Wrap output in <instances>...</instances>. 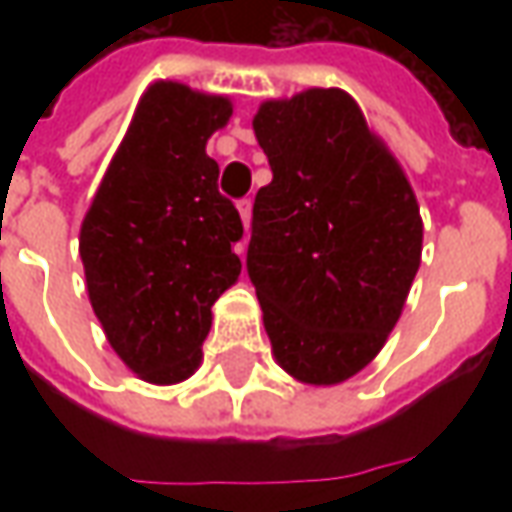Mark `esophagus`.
I'll use <instances>...</instances> for the list:
<instances>
[{"mask_svg": "<svg viewBox=\"0 0 512 512\" xmlns=\"http://www.w3.org/2000/svg\"><path fill=\"white\" fill-rule=\"evenodd\" d=\"M238 213H241L244 230H249V224H252V202H249V200L238 202Z\"/></svg>", "mask_w": 512, "mask_h": 512, "instance_id": "esophagus-1", "label": "esophagus"}]
</instances>
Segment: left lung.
Returning a JSON list of instances; mask_svg holds the SVG:
<instances>
[{"label":"left lung","instance_id":"obj_1","mask_svg":"<svg viewBox=\"0 0 512 512\" xmlns=\"http://www.w3.org/2000/svg\"><path fill=\"white\" fill-rule=\"evenodd\" d=\"M252 128L274 172L246 252L271 354L301 384H343L406 307L422 260L417 194L340 87L268 98Z\"/></svg>","mask_w":512,"mask_h":512}]
</instances>
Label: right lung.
Segmentation results:
<instances>
[{"instance_id":"right-lung-1","label":"right lung","mask_w":512,"mask_h":512,"mask_svg":"<svg viewBox=\"0 0 512 512\" xmlns=\"http://www.w3.org/2000/svg\"><path fill=\"white\" fill-rule=\"evenodd\" d=\"M227 95L153 82L79 230L87 296L123 365L169 386L197 373L211 307L241 274V216L219 194L205 145L230 123Z\"/></svg>"}]
</instances>
